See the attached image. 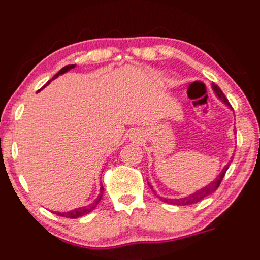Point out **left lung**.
<instances>
[{
	"mask_svg": "<svg viewBox=\"0 0 260 260\" xmlns=\"http://www.w3.org/2000/svg\"><path fill=\"white\" fill-rule=\"evenodd\" d=\"M212 87H213V90H214V92L216 93V96H218L219 99H220L222 102L225 103V105L229 106L231 108V105H230V103H229L226 96H225L224 92H222V91L220 90V87H219L218 85H215L214 82H213V84H212ZM229 166H230V163H228V166L225 167L224 169H222L221 174L218 176V178L215 179V181L210 182L208 186H206V187L201 188L200 191H196V192H194V193L190 194V196L184 197V198H179V200H176V198H175V200H173V198H163V197H159V196H158V197H159L160 200L163 201V202L169 203V204H175V206H188V204H193V203L200 202V201H202L203 198H206L207 196H209L210 193H213V192H215L216 190H218V187H219V186H220L221 181H222V178H224L225 173H226V170L229 169ZM148 186L151 188H153L149 184H148ZM155 194H157V193H155Z\"/></svg>",
	"mask_w": 260,
	"mask_h": 260,
	"instance_id": "8db88e82",
	"label": "left lung"
}]
</instances>
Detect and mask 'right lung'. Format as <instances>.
<instances>
[{
	"label": "right lung",
	"mask_w": 260,
	"mask_h": 260,
	"mask_svg": "<svg viewBox=\"0 0 260 260\" xmlns=\"http://www.w3.org/2000/svg\"><path fill=\"white\" fill-rule=\"evenodd\" d=\"M74 67H75L74 64H70V66L63 67V68L60 69L59 72H58L57 74L53 76V78H52V80H53V79L58 78V76H59L60 74H64V73H67V72H68V70L73 69V68H74ZM48 84H50V81H48L46 85H48ZM46 85H45V86H46ZM102 194H103V186L101 185L99 197H97L96 201H93V202L91 203V204H88V206H86V207H80V208H76V209H74V210H70V212H66V213H59V212H57L56 214L59 215V216H63V218H72V219H76V218H80V216H82V215H86V214H88V213H90V212H92V210H93L94 208H96L97 204L100 203L101 197H102Z\"/></svg>",
	"instance_id": "obj_1"
}]
</instances>
